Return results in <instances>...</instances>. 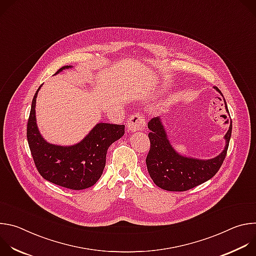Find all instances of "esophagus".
<instances>
[{
  "label": "esophagus",
  "instance_id": "34e87169",
  "mask_svg": "<svg viewBox=\"0 0 256 256\" xmlns=\"http://www.w3.org/2000/svg\"><path fill=\"white\" fill-rule=\"evenodd\" d=\"M128 130L130 132H136V130H142L146 128V122L144 116H142L138 114H132L128 120Z\"/></svg>",
  "mask_w": 256,
  "mask_h": 256
}]
</instances>
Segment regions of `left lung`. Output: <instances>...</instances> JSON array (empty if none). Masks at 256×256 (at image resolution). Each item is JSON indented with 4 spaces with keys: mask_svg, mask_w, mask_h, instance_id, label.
Wrapping results in <instances>:
<instances>
[{
    "mask_svg": "<svg viewBox=\"0 0 256 256\" xmlns=\"http://www.w3.org/2000/svg\"><path fill=\"white\" fill-rule=\"evenodd\" d=\"M216 91H221L216 88ZM222 94V93H221ZM226 110L229 114L225 101ZM150 151L146 158V164L154 184L169 192H186L210 179L221 168L232 132V122L225 134L226 146L223 152L208 160L188 158L179 155L169 142L160 118H154L148 122Z\"/></svg>",
    "mask_w": 256,
    "mask_h": 256,
    "instance_id": "left-lung-1",
    "label": "left lung"
}]
</instances>
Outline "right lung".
Masks as SVG:
<instances>
[{"label":"right lung","mask_w":256,"mask_h":256,"mask_svg":"<svg viewBox=\"0 0 256 256\" xmlns=\"http://www.w3.org/2000/svg\"><path fill=\"white\" fill-rule=\"evenodd\" d=\"M68 68H60L56 74ZM40 87L33 97L27 122V140L36 168L46 180L66 188L80 190L94 186L102 175L109 146L124 136V126L100 122L74 146L50 144L36 126L35 103Z\"/></svg>","instance_id":"add662e5"}]
</instances>
